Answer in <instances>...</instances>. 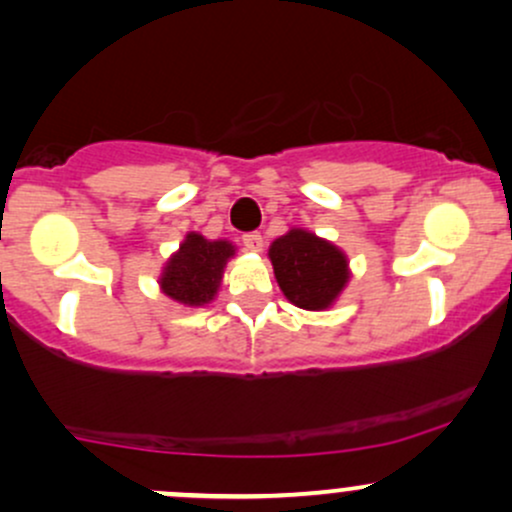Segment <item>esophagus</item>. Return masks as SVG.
I'll return each mask as SVG.
<instances>
[{
  "label": "esophagus",
  "instance_id": "obj_1",
  "mask_svg": "<svg viewBox=\"0 0 512 512\" xmlns=\"http://www.w3.org/2000/svg\"><path fill=\"white\" fill-rule=\"evenodd\" d=\"M243 243L250 252H262V248H264V238L260 236V233H245Z\"/></svg>",
  "mask_w": 512,
  "mask_h": 512
}]
</instances>
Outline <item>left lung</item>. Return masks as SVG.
Instances as JSON below:
<instances>
[{
  "mask_svg": "<svg viewBox=\"0 0 512 512\" xmlns=\"http://www.w3.org/2000/svg\"><path fill=\"white\" fill-rule=\"evenodd\" d=\"M279 289L303 310H327L349 284V260L337 245L291 228L269 248Z\"/></svg>",
  "mask_w": 512,
  "mask_h": 512,
  "instance_id": "1",
  "label": "left lung"
}]
</instances>
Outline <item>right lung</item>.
<instances>
[{
    "label": "right lung",
    "instance_id": "add662e5",
    "mask_svg": "<svg viewBox=\"0 0 512 512\" xmlns=\"http://www.w3.org/2000/svg\"><path fill=\"white\" fill-rule=\"evenodd\" d=\"M236 255V245L228 240H207L199 233H187L180 250L163 267L161 291L175 303L199 308L214 301L226 262Z\"/></svg>",
    "mask_w": 512,
    "mask_h": 512
}]
</instances>
